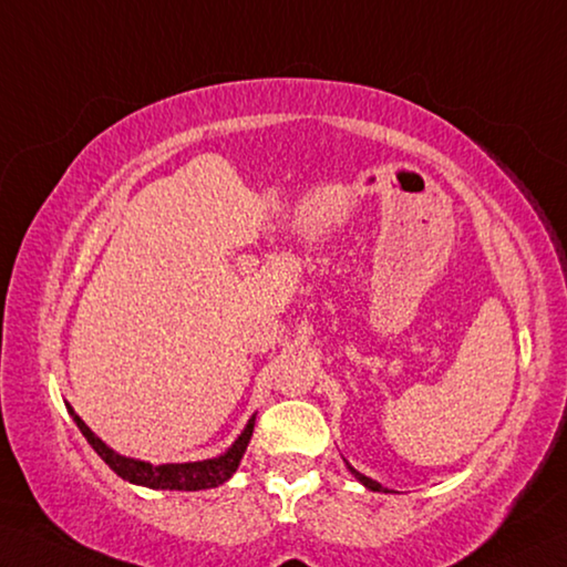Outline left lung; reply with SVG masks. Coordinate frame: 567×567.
<instances>
[{"label": "left lung", "mask_w": 567, "mask_h": 567, "mask_svg": "<svg viewBox=\"0 0 567 567\" xmlns=\"http://www.w3.org/2000/svg\"><path fill=\"white\" fill-rule=\"evenodd\" d=\"M349 471L355 475V478H359V481L365 485V488H371V491H383V485H381V483H375L373 478H365L363 473H359L355 468H351V465H349Z\"/></svg>", "instance_id": "8db88e82"}]
</instances>
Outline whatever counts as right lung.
I'll return each mask as SVG.
<instances>
[{
  "label": "right lung",
  "mask_w": 567,
  "mask_h": 567,
  "mask_svg": "<svg viewBox=\"0 0 567 567\" xmlns=\"http://www.w3.org/2000/svg\"><path fill=\"white\" fill-rule=\"evenodd\" d=\"M69 413H72L74 423L79 425V431H82L89 445H92V449L99 453V458H102L109 468L118 475V478L136 483V485H144V488H156V491L158 488L162 491H206V488H216V485L226 483L244 458V451H246L248 441H251L254 421H256V419L248 421L244 433L236 439V443L224 455H218V458L196 461V463L152 465L144 461L124 458V455L114 453L102 439H96V435L89 431V425L79 419L72 409H69Z\"/></svg>",
  "instance_id": "1"
}]
</instances>
